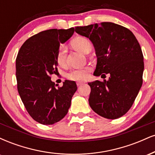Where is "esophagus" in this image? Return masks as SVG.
<instances>
[{"label":"esophagus","mask_w":155,"mask_h":155,"mask_svg":"<svg viewBox=\"0 0 155 155\" xmlns=\"http://www.w3.org/2000/svg\"><path fill=\"white\" fill-rule=\"evenodd\" d=\"M84 83V82H83V81H78V82H76V85H77L78 87L81 86V85L83 84Z\"/></svg>","instance_id":"esophagus-1"}]
</instances>
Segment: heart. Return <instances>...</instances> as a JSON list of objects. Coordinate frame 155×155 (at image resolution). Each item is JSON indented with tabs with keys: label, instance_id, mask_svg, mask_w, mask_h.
Returning a JSON list of instances; mask_svg holds the SVG:
<instances>
[{
	"label": "heart",
	"instance_id": "b5f03b06",
	"mask_svg": "<svg viewBox=\"0 0 155 155\" xmlns=\"http://www.w3.org/2000/svg\"><path fill=\"white\" fill-rule=\"evenodd\" d=\"M71 44L76 50L81 51L84 54L90 52L92 49L91 42L85 37H76L71 41ZM56 62L60 67H65L66 65V49L64 46H60L58 49L56 55ZM91 70L92 67L90 66L75 68L69 72L67 76L69 79L73 80V81H82V80L87 79Z\"/></svg>",
	"mask_w": 155,
	"mask_h": 155
}]
</instances>
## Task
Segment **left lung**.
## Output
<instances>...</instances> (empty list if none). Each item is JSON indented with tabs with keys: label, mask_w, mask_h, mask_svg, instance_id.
I'll return each mask as SVG.
<instances>
[{
	"label": "left lung",
	"mask_w": 155,
	"mask_h": 155,
	"mask_svg": "<svg viewBox=\"0 0 155 155\" xmlns=\"http://www.w3.org/2000/svg\"><path fill=\"white\" fill-rule=\"evenodd\" d=\"M75 31L93 44L94 75L110 74L108 81L88 83L90 107L104 118H120L133 106L143 83V56L138 40L129 29L113 22L76 27Z\"/></svg>",
	"instance_id": "obj_1"
}]
</instances>
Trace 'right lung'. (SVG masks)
Listing matches in <instances>:
<instances>
[{"mask_svg":"<svg viewBox=\"0 0 155 155\" xmlns=\"http://www.w3.org/2000/svg\"><path fill=\"white\" fill-rule=\"evenodd\" d=\"M74 33V28L41 31L28 38L17 54L16 77L19 96L30 116L42 124L61 120L77 90L75 81L68 80L56 88L50 77L58 71L56 55L60 44Z\"/></svg>","mask_w":155,"mask_h":155,"instance_id":"add662e5","label":"right lung"}]
</instances>
